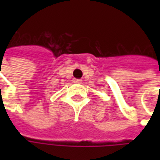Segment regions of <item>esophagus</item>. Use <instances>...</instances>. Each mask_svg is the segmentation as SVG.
Returning a JSON list of instances; mask_svg holds the SVG:
<instances>
[{
	"instance_id": "obj_1",
	"label": "esophagus",
	"mask_w": 160,
	"mask_h": 160,
	"mask_svg": "<svg viewBox=\"0 0 160 160\" xmlns=\"http://www.w3.org/2000/svg\"><path fill=\"white\" fill-rule=\"evenodd\" d=\"M73 82H74V83H82V80H81V79H77V78H74V79H73Z\"/></svg>"
}]
</instances>
